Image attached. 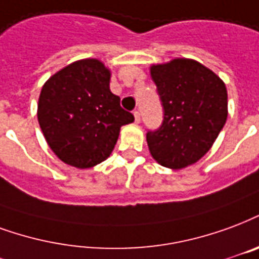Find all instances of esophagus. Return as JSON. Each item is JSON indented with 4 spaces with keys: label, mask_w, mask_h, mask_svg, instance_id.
<instances>
[{
    "label": "esophagus",
    "mask_w": 259,
    "mask_h": 259,
    "mask_svg": "<svg viewBox=\"0 0 259 259\" xmlns=\"http://www.w3.org/2000/svg\"><path fill=\"white\" fill-rule=\"evenodd\" d=\"M133 115H135V122H136V123H140V112H139V111H135V112H133Z\"/></svg>",
    "instance_id": "1"
}]
</instances>
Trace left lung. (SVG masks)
<instances>
[{"label": "left lung", "mask_w": 259, "mask_h": 259, "mask_svg": "<svg viewBox=\"0 0 259 259\" xmlns=\"http://www.w3.org/2000/svg\"><path fill=\"white\" fill-rule=\"evenodd\" d=\"M164 111L163 123L147 133L151 156L180 170L207 154L228 118V92L221 78L199 61L177 57L149 67Z\"/></svg>", "instance_id": "obj_1"}]
</instances>
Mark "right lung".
Masks as SVG:
<instances>
[{
  "mask_svg": "<svg viewBox=\"0 0 259 259\" xmlns=\"http://www.w3.org/2000/svg\"><path fill=\"white\" fill-rule=\"evenodd\" d=\"M111 70L99 59H82L48 79L38 99L37 116L49 148L61 162L91 168L114 149L120 127L135 116L110 89Z\"/></svg>",
  "mask_w": 259,
  "mask_h": 259,
  "instance_id": "1",
  "label": "right lung"
}]
</instances>
